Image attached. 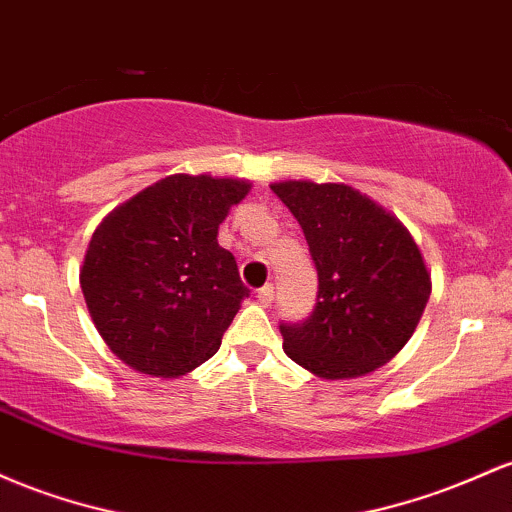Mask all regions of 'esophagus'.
<instances>
[{
	"label": "esophagus",
	"instance_id": "esophagus-1",
	"mask_svg": "<svg viewBox=\"0 0 512 512\" xmlns=\"http://www.w3.org/2000/svg\"><path fill=\"white\" fill-rule=\"evenodd\" d=\"M256 297H258V302L263 304V307H268V304L273 302V285H263V287H258V290H256Z\"/></svg>",
	"mask_w": 512,
	"mask_h": 512
}]
</instances>
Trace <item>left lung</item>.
Returning a JSON list of instances; mask_svg holds the SVG:
<instances>
[{
	"mask_svg": "<svg viewBox=\"0 0 512 512\" xmlns=\"http://www.w3.org/2000/svg\"><path fill=\"white\" fill-rule=\"evenodd\" d=\"M271 191L300 222L319 275L312 314L280 324L285 353L324 380L389 363L430 297L416 241L394 215L343 183L283 181Z\"/></svg>",
	"mask_w": 512,
	"mask_h": 512,
	"instance_id": "8db88e82",
	"label": "left lung"
}]
</instances>
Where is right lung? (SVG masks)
<instances>
[{
	"mask_svg": "<svg viewBox=\"0 0 512 512\" xmlns=\"http://www.w3.org/2000/svg\"><path fill=\"white\" fill-rule=\"evenodd\" d=\"M249 183L174 174L96 227L79 283L108 348L154 377H179L212 358L249 297L217 227Z\"/></svg>",
	"mask_w": 512,
	"mask_h": 512,
	"instance_id": "right-lung-1",
	"label": "right lung"
}]
</instances>
